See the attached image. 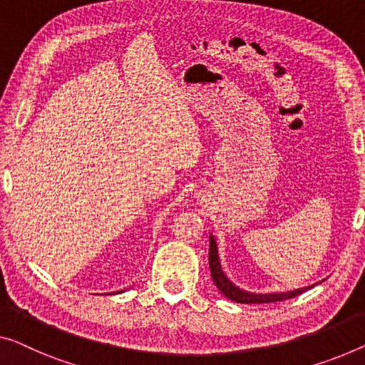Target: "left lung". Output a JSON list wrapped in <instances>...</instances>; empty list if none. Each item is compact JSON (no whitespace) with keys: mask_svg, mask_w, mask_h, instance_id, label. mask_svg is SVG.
I'll return each instance as SVG.
<instances>
[{"mask_svg":"<svg viewBox=\"0 0 365 365\" xmlns=\"http://www.w3.org/2000/svg\"><path fill=\"white\" fill-rule=\"evenodd\" d=\"M208 260H210V270H211V277H213V282L216 287L220 288L221 293L225 297L230 298L232 302L237 303H274V302H284V300H290L293 297H298L300 293L307 288H300V290L295 292H287V293H269V295H255V293H247L242 292L241 288H237L231 284L230 280L226 279L225 272L221 270L220 260H217V249H216V242L213 237H210V252H208Z\"/></svg>","mask_w":365,"mask_h":365,"instance_id":"obj_1","label":"left lung"}]
</instances>
